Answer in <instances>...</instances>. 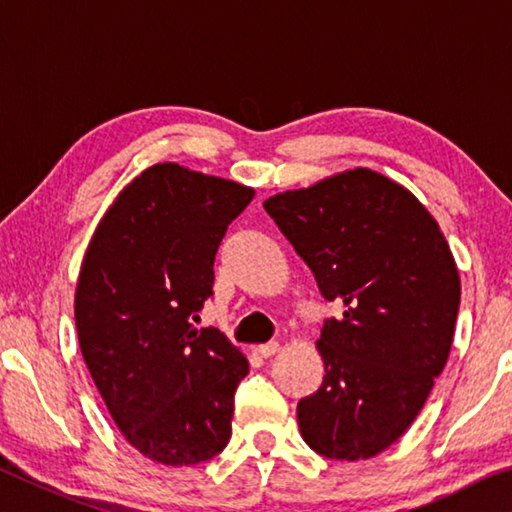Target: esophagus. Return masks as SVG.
I'll return each instance as SVG.
<instances>
[{
    "label": "esophagus",
    "instance_id": "obj_1",
    "mask_svg": "<svg viewBox=\"0 0 512 512\" xmlns=\"http://www.w3.org/2000/svg\"><path fill=\"white\" fill-rule=\"evenodd\" d=\"M277 350H280V343H277V341H268V343H262V345H257V348H255V352L262 354L264 359L273 357Z\"/></svg>",
    "mask_w": 512,
    "mask_h": 512
}]
</instances>
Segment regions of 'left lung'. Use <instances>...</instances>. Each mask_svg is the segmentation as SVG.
I'll return each mask as SVG.
<instances>
[{"label": "left lung", "instance_id": "8db88e82", "mask_svg": "<svg viewBox=\"0 0 512 512\" xmlns=\"http://www.w3.org/2000/svg\"><path fill=\"white\" fill-rule=\"evenodd\" d=\"M264 210L345 307L316 341L325 377L298 402L302 438L336 461L377 456L411 427L452 350L461 277L447 239L409 189L363 167Z\"/></svg>", "mask_w": 512, "mask_h": 512}]
</instances>
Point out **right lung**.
Masks as SVG:
<instances>
[{
	"instance_id": "add662e5",
	"label": "right lung",
	"mask_w": 512,
	"mask_h": 512,
	"mask_svg": "<svg viewBox=\"0 0 512 512\" xmlns=\"http://www.w3.org/2000/svg\"><path fill=\"white\" fill-rule=\"evenodd\" d=\"M255 189L176 162L121 189L85 250L74 318L112 420L137 452L196 465L223 452L248 359L216 327L196 329L214 257Z\"/></svg>"
}]
</instances>
